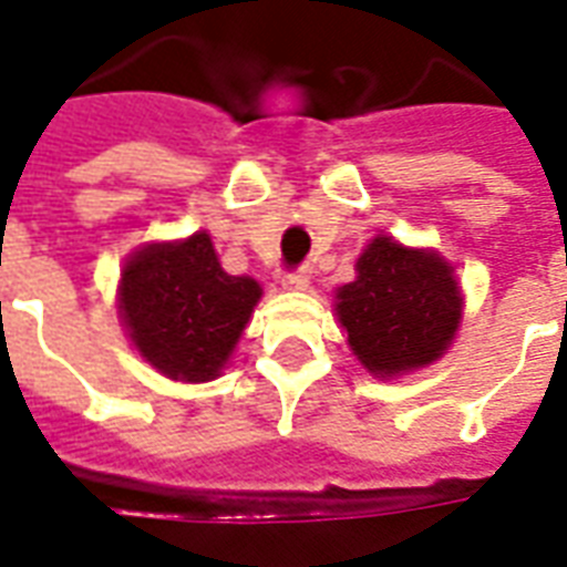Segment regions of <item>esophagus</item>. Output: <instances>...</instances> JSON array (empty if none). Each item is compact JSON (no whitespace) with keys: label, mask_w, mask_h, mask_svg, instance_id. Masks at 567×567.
<instances>
[{"label":"esophagus","mask_w":567,"mask_h":567,"mask_svg":"<svg viewBox=\"0 0 567 567\" xmlns=\"http://www.w3.org/2000/svg\"><path fill=\"white\" fill-rule=\"evenodd\" d=\"M282 288H288V291H307V288H309V272L307 270L285 272Z\"/></svg>","instance_id":"obj_1"}]
</instances>
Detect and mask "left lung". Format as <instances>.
Wrapping results in <instances>:
<instances>
[{
	"label": "left lung",
	"instance_id": "1",
	"mask_svg": "<svg viewBox=\"0 0 567 567\" xmlns=\"http://www.w3.org/2000/svg\"><path fill=\"white\" fill-rule=\"evenodd\" d=\"M352 355L380 380L431 368L462 328L464 295L455 267L434 248L377 234L355 260V279L333 295Z\"/></svg>",
	"mask_w": 567,
	"mask_h": 567
}]
</instances>
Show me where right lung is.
Segmentation results:
<instances>
[{"instance_id":"1","label":"right lung","mask_w":567,"mask_h":567,"mask_svg":"<svg viewBox=\"0 0 567 567\" xmlns=\"http://www.w3.org/2000/svg\"><path fill=\"white\" fill-rule=\"evenodd\" d=\"M251 276L224 272L206 230L140 246L121 267L117 316L142 361L166 380L221 377L258 307Z\"/></svg>"}]
</instances>
